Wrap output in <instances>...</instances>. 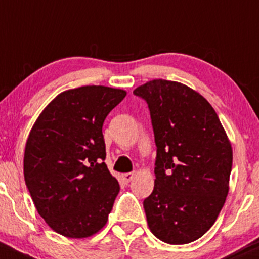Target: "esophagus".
Returning <instances> with one entry per match:
<instances>
[{"label": "esophagus", "mask_w": 259, "mask_h": 259, "mask_svg": "<svg viewBox=\"0 0 259 259\" xmlns=\"http://www.w3.org/2000/svg\"><path fill=\"white\" fill-rule=\"evenodd\" d=\"M134 176H135L134 172H126V174H122L121 179H122V181L125 182V184H129V182L132 181L133 179H134Z\"/></svg>", "instance_id": "obj_1"}]
</instances>
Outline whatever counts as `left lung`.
Instances as JSON below:
<instances>
[{
  "mask_svg": "<svg viewBox=\"0 0 259 259\" xmlns=\"http://www.w3.org/2000/svg\"><path fill=\"white\" fill-rule=\"evenodd\" d=\"M150 110L156 144L155 185L144 200L150 231L186 244L212 227L228 194L232 148L211 104L178 81L155 79L134 91Z\"/></svg>",
  "mask_w": 259,
  "mask_h": 259,
  "instance_id": "8db88e82",
  "label": "left lung"
}]
</instances>
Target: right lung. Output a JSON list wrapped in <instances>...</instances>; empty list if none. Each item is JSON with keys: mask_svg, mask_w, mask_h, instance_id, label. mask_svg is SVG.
<instances>
[{"mask_svg": "<svg viewBox=\"0 0 259 259\" xmlns=\"http://www.w3.org/2000/svg\"><path fill=\"white\" fill-rule=\"evenodd\" d=\"M125 95L103 85L63 92L29 133L24 181L38 213L59 235L89 237L108 221L120 186L104 162L103 124Z\"/></svg>", "mask_w": 259, "mask_h": 259, "instance_id": "1", "label": "right lung"}]
</instances>
